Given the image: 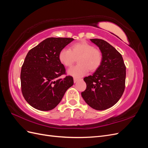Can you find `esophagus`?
Listing matches in <instances>:
<instances>
[{"mask_svg": "<svg viewBox=\"0 0 148 148\" xmlns=\"http://www.w3.org/2000/svg\"><path fill=\"white\" fill-rule=\"evenodd\" d=\"M79 79H78V78H73V82H74V83H77L78 80H79Z\"/></svg>", "mask_w": 148, "mask_h": 148, "instance_id": "34e87169", "label": "esophagus"}]
</instances>
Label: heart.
<instances>
[{
	"label": "heart",
	"mask_w": 148,
	"mask_h": 148,
	"mask_svg": "<svg viewBox=\"0 0 148 148\" xmlns=\"http://www.w3.org/2000/svg\"><path fill=\"white\" fill-rule=\"evenodd\" d=\"M102 53L86 41H80L72 44L70 49L64 48L59 52V59L64 66L69 67L78 59V65L69 69V75L76 78L82 77L89 70L95 71L102 62Z\"/></svg>",
	"instance_id": "heart-1"
}]
</instances>
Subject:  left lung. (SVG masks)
<instances>
[{"mask_svg":"<svg viewBox=\"0 0 148 148\" xmlns=\"http://www.w3.org/2000/svg\"><path fill=\"white\" fill-rule=\"evenodd\" d=\"M102 53L100 66L92 75L84 78L86 90L82 96L92 109L103 110L117 103L125 90L126 67L122 55L103 39H91Z\"/></svg>","mask_w":148,"mask_h":148,"instance_id":"1","label":"left lung"}]
</instances>
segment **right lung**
I'll list each match as a JSON object with an SVG mask.
<instances>
[{"label": "right lung", "mask_w": 148, "mask_h": 148, "mask_svg": "<svg viewBox=\"0 0 148 148\" xmlns=\"http://www.w3.org/2000/svg\"><path fill=\"white\" fill-rule=\"evenodd\" d=\"M74 39L49 38L31 49L22 65L20 79L25 100L39 110H51L59 104L73 84L71 76L61 78L65 69L59 59V52Z\"/></svg>", "instance_id": "add662e5"}]
</instances>
